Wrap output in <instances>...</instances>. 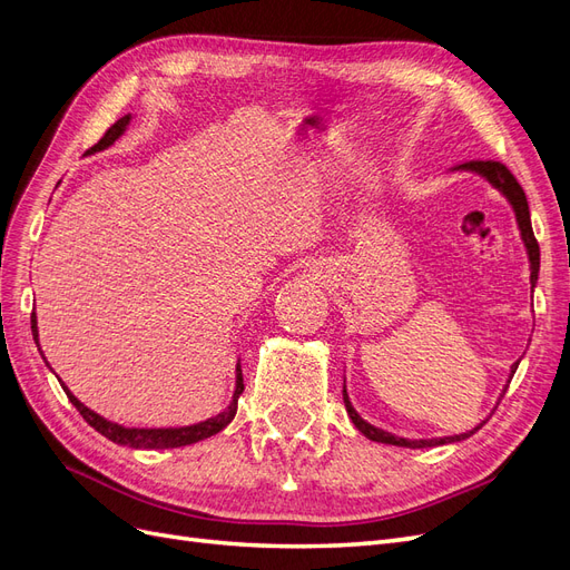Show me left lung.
Instances as JSON below:
<instances>
[{
  "label": "left lung",
  "mask_w": 570,
  "mask_h": 570,
  "mask_svg": "<svg viewBox=\"0 0 570 570\" xmlns=\"http://www.w3.org/2000/svg\"><path fill=\"white\" fill-rule=\"evenodd\" d=\"M461 170H475V174H480L482 178H488L499 193H502L515 212V220H519V228H521V235H523V243H525V249H528V256H530V283L534 285L538 283V273H540V245L538 239H534V233H532V226H530V212H528V199H525V193L523 187L519 185V180L513 178L511 170L502 164V161H465L461 166H456ZM515 368H519V361L511 366V375L515 373ZM507 392V390H504ZM342 400H344V406H347V413L352 423L364 433L368 440L373 442H383V444H396V446H411V450H423V446H435V444H446V442H459V440H465L471 438L475 430L482 428V421L478 428H473L471 433H463V435H454V438H440V440H406V438H396V435H390L385 433V430L375 428L371 423H366L364 419L358 416V413L354 411L350 396H347V390H342Z\"/></svg>",
  "instance_id": "8db88e82"
}]
</instances>
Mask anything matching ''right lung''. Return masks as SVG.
Wrapping results in <instances>:
<instances>
[{
  "instance_id": "obj_1",
  "label": "right lung",
  "mask_w": 570,
  "mask_h": 570,
  "mask_svg": "<svg viewBox=\"0 0 570 570\" xmlns=\"http://www.w3.org/2000/svg\"><path fill=\"white\" fill-rule=\"evenodd\" d=\"M128 120H130V116L116 120V124L105 132V137H101V140L95 147H90L88 151H99V149H107L109 145H114V140H118V137L124 135ZM30 327H32V337H36V342H38V316H36V312H32V316H30ZM38 347H40V342H38ZM61 387L68 396V402H71L80 411V416L88 421L97 430V433L105 435L107 440H111L116 444H124V446H132V450H170V446L195 444L199 440H206V438L220 433V430L235 419L237 400L245 390V383H243V368H239V364H237V385H235V394H233L230 406L226 411H220L216 419H209V421L197 423V425H185V428H124V425L101 419L99 413L90 411L82 402H78L76 396L68 392V387L63 383H61Z\"/></svg>"
}]
</instances>
